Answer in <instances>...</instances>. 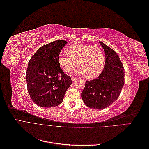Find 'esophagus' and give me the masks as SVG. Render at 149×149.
Wrapping results in <instances>:
<instances>
[{
  "label": "esophagus",
  "instance_id": "1",
  "mask_svg": "<svg viewBox=\"0 0 149 149\" xmlns=\"http://www.w3.org/2000/svg\"><path fill=\"white\" fill-rule=\"evenodd\" d=\"M78 79V78H76V77H72V78H71V79H72V81H76Z\"/></svg>",
  "mask_w": 149,
  "mask_h": 149
}]
</instances>
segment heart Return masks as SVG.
Here are the masks:
<instances>
[{
    "instance_id": "b5f03b06",
    "label": "heart",
    "mask_w": 149,
    "mask_h": 149,
    "mask_svg": "<svg viewBox=\"0 0 149 149\" xmlns=\"http://www.w3.org/2000/svg\"><path fill=\"white\" fill-rule=\"evenodd\" d=\"M68 52L70 56L61 53L58 56L59 65L67 73L77 67L78 63V73L88 79L95 78L102 73L104 54L100 47L76 42L68 48Z\"/></svg>"
}]
</instances>
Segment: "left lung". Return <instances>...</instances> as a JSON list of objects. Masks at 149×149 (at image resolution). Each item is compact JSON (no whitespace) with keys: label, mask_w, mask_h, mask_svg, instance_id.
Listing matches in <instances>:
<instances>
[{"label":"left lung","mask_w":149,"mask_h":149,"mask_svg":"<svg viewBox=\"0 0 149 149\" xmlns=\"http://www.w3.org/2000/svg\"><path fill=\"white\" fill-rule=\"evenodd\" d=\"M100 43L105 52V65L97 78L86 81L81 97L86 106L103 109L119 97L124 84V69L117 53Z\"/></svg>","instance_id":"left-lung-1"}]
</instances>
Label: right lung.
<instances>
[{
	"mask_svg": "<svg viewBox=\"0 0 149 149\" xmlns=\"http://www.w3.org/2000/svg\"><path fill=\"white\" fill-rule=\"evenodd\" d=\"M67 42L56 40L42 46L31 58L26 73L30 96L42 107L57 106L72 83L58 63V56Z\"/></svg>",
	"mask_w": 149,
	"mask_h": 149,
	"instance_id": "1",
	"label": "right lung"
}]
</instances>
